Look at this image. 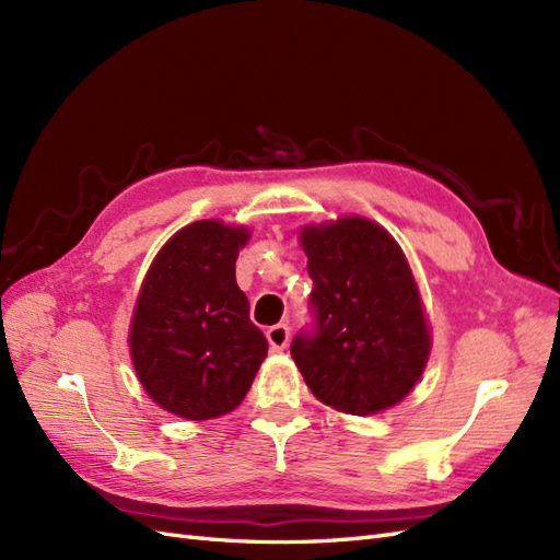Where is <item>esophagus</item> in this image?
<instances>
[{"label":"esophagus","instance_id":"esophagus-1","mask_svg":"<svg viewBox=\"0 0 560 560\" xmlns=\"http://www.w3.org/2000/svg\"><path fill=\"white\" fill-rule=\"evenodd\" d=\"M266 338L270 343V350H284L290 343V327L287 325H273L266 331Z\"/></svg>","mask_w":560,"mask_h":560}]
</instances>
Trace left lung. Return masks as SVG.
<instances>
[{"instance_id":"8db88e82","label":"left lung","mask_w":560,"mask_h":560,"mask_svg":"<svg viewBox=\"0 0 560 560\" xmlns=\"http://www.w3.org/2000/svg\"><path fill=\"white\" fill-rule=\"evenodd\" d=\"M311 325L292 358L313 395L343 413L369 416L411 393L430 334L418 287L393 235L362 217L308 226Z\"/></svg>"}]
</instances>
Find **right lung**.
Masks as SVG:
<instances>
[{"mask_svg":"<svg viewBox=\"0 0 560 560\" xmlns=\"http://www.w3.org/2000/svg\"><path fill=\"white\" fill-rule=\"evenodd\" d=\"M247 238V229L194 222L165 243L144 278L130 354L149 397L175 416L229 413L266 358V336L235 282Z\"/></svg>","mask_w":560,"mask_h":560,"instance_id":"obj_1","label":"right lung"}]
</instances>
